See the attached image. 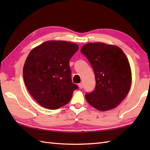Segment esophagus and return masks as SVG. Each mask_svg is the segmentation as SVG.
Instances as JSON below:
<instances>
[{"mask_svg":"<svg viewBox=\"0 0 150 150\" xmlns=\"http://www.w3.org/2000/svg\"><path fill=\"white\" fill-rule=\"evenodd\" d=\"M78 86H79V88H80V89H82V88L84 87V85H83V83H82V82H81V83H79L78 84Z\"/></svg>","mask_w":150,"mask_h":150,"instance_id":"1","label":"esophagus"}]
</instances>
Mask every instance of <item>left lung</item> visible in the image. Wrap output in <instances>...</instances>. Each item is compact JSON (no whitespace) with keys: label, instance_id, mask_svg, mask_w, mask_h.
I'll list each match as a JSON object with an SVG mask.
<instances>
[{"label":"left lung","instance_id":"1","mask_svg":"<svg viewBox=\"0 0 150 150\" xmlns=\"http://www.w3.org/2000/svg\"><path fill=\"white\" fill-rule=\"evenodd\" d=\"M93 69L96 86L86 100L99 111L116 108L128 94L132 70L125 53L119 46L103 42L88 43L81 50Z\"/></svg>","mask_w":150,"mask_h":150}]
</instances>
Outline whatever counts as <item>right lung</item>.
Wrapping results in <instances>:
<instances>
[{"mask_svg":"<svg viewBox=\"0 0 150 150\" xmlns=\"http://www.w3.org/2000/svg\"><path fill=\"white\" fill-rule=\"evenodd\" d=\"M78 44L49 40L31 50L23 68L25 85L40 106L56 110L68 104L77 86L71 79L69 60Z\"/></svg>","mask_w":150,"mask_h":150,"instance_id":"right-lung-1","label":"right lung"}]
</instances>
